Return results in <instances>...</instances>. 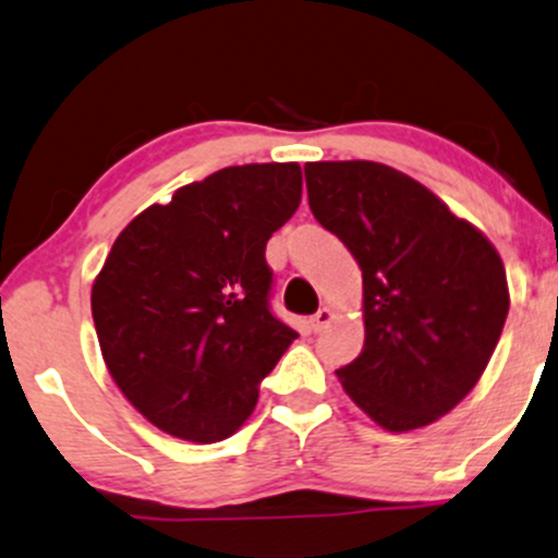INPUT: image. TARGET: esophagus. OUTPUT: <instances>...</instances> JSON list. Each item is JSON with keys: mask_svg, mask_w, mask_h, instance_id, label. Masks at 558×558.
<instances>
[{"mask_svg": "<svg viewBox=\"0 0 558 558\" xmlns=\"http://www.w3.org/2000/svg\"><path fill=\"white\" fill-rule=\"evenodd\" d=\"M330 320H333V312H330L328 307H320V310L315 312V315L310 317V328L315 330V333H317V330H323V328H326Z\"/></svg>", "mask_w": 558, "mask_h": 558, "instance_id": "34e87169", "label": "esophagus"}]
</instances>
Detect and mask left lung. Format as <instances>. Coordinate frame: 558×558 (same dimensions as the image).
Returning a JSON list of instances; mask_svg holds the SVG:
<instances>
[{"label": "left lung", "mask_w": 558, "mask_h": 558, "mask_svg": "<svg viewBox=\"0 0 558 558\" xmlns=\"http://www.w3.org/2000/svg\"><path fill=\"white\" fill-rule=\"evenodd\" d=\"M310 209L363 269L365 344L336 371L387 432L450 413L485 373L508 315L506 267L485 232L376 161L304 167Z\"/></svg>", "instance_id": "1"}]
</instances>
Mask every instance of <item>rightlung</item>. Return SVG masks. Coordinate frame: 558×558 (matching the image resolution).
<instances>
[{
  "mask_svg": "<svg viewBox=\"0 0 558 558\" xmlns=\"http://www.w3.org/2000/svg\"><path fill=\"white\" fill-rule=\"evenodd\" d=\"M302 201L299 163L219 169L132 219L92 286L102 360L153 426L219 442L296 339L269 312L265 248Z\"/></svg>",
  "mask_w": 558,
  "mask_h": 558,
  "instance_id": "1",
  "label": "right lung"
}]
</instances>
